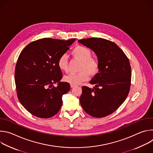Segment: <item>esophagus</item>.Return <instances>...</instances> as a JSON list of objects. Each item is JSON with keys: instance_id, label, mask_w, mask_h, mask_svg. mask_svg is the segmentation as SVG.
Here are the masks:
<instances>
[{"instance_id": "esophagus-1", "label": "esophagus", "mask_w": 153, "mask_h": 153, "mask_svg": "<svg viewBox=\"0 0 153 153\" xmlns=\"http://www.w3.org/2000/svg\"><path fill=\"white\" fill-rule=\"evenodd\" d=\"M75 86L74 85H71V88H74Z\"/></svg>"}]
</instances>
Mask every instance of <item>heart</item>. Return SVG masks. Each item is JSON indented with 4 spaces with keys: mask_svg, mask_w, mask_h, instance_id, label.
<instances>
[{
    "mask_svg": "<svg viewBox=\"0 0 153 153\" xmlns=\"http://www.w3.org/2000/svg\"><path fill=\"white\" fill-rule=\"evenodd\" d=\"M72 54L81 60L79 71L77 73H71L65 76L63 79L71 85H79L89 79L90 74L94 76L98 73L100 69L99 60L91 57V50L86 47L77 45L71 51ZM68 56L66 54H62L57 60V66L63 71L68 70Z\"/></svg>",
    "mask_w": 153,
    "mask_h": 153,
    "instance_id": "obj_1",
    "label": "heart"
}]
</instances>
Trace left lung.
<instances>
[{"mask_svg":"<svg viewBox=\"0 0 153 153\" xmlns=\"http://www.w3.org/2000/svg\"><path fill=\"white\" fill-rule=\"evenodd\" d=\"M92 50L100 63V69L90 82L93 88L83 86L79 100L84 111L94 117L111 114L123 103L129 91L131 66L123 51L115 43L102 38L78 40Z\"/></svg>","mask_w":153,"mask_h":153,"instance_id":"1","label":"left lung"}]
</instances>
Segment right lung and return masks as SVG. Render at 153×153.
I'll list each match as a JSON object with an SVG mask.
<instances>
[{"instance_id": "add662e5", "label": "right lung", "mask_w": 153, "mask_h": 153, "mask_svg": "<svg viewBox=\"0 0 153 153\" xmlns=\"http://www.w3.org/2000/svg\"><path fill=\"white\" fill-rule=\"evenodd\" d=\"M75 40L43 38L31 42L20 53L15 70L17 94L31 114L47 119L60 110L62 96L70 90V85L60 82L62 73L57 60Z\"/></svg>"}]
</instances>
